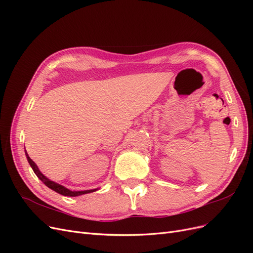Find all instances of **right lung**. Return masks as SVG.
<instances>
[{
    "label": "right lung",
    "instance_id": "obj_1",
    "mask_svg": "<svg viewBox=\"0 0 253 253\" xmlns=\"http://www.w3.org/2000/svg\"><path fill=\"white\" fill-rule=\"evenodd\" d=\"M25 154H26V158H27V160H28V163H29L30 167H32V169L34 170L35 174L38 176V177H39V178L41 179V181L44 183V185L47 186L49 189H51V190H53V191H56L57 193H59V194H61V195H64V196H79V195H82V194H87V193L95 192V191L97 190V189H93V190H84V191H72V190L67 189V188H65V187H63V186H61V185H59V183H57V182H55V181H52V180L48 179V178L46 177V176H44V175L40 172L39 168H38L37 165L33 162L32 159H30V157L28 156L26 151H25Z\"/></svg>",
    "mask_w": 253,
    "mask_h": 253
}]
</instances>
